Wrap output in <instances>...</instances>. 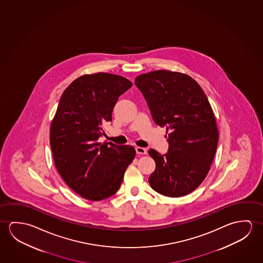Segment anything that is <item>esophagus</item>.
Wrapping results in <instances>:
<instances>
[{
	"mask_svg": "<svg viewBox=\"0 0 263 263\" xmlns=\"http://www.w3.org/2000/svg\"><path fill=\"white\" fill-rule=\"evenodd\" d=\"M135 151H136L137 155H146V153H147L145 148H142V147H136Z\"/></svg>",
	"mask_w": 263,
	"mask_h": 263,
	"instance_id": "esophagus-1",
	"label": "esophagus"
}]
</instances>
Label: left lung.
I'll list each match as a JSON object with an SVG mask.
<instances>
[{
  "label": "left lung",
  "instance_id": "left-lung-1",
  "mask_svg": "<svg viewBox=\"0 0 263 263\" xmlns=\"http://www.w3.org/2000/svg\"><path fill=\"white\" fill-rule=\"evenodd\" d=\"M135 85L154 121L168 134L165 155L148 152L156 164L151 187L163 196H185L204 181L217 152L218 132L209 100L196 80L178 72H149L138 76Z\"/></svg>",
  "mask_w": 263,
  "mask_h": 263
}]
</instances>
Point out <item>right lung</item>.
<instances>
[{"instance_id": "right-lung-1", "label": "right lung", "mask_w": 263, "mask_h": 263, "mask_svg": "<svg viewBox=\"0 0 263 263\" xmlns=\"http://www.w3.org/2000/svg\"><path fill=\"white\" fill-rule=\"evenodd\" d=\"M132 86L121 76L85 75L74 80L59 100L50 129L54 164L67 185L88 200H102L117 192L135 157L133 146L99 142L119 97Z\"/></svg>"}]
</instances>
